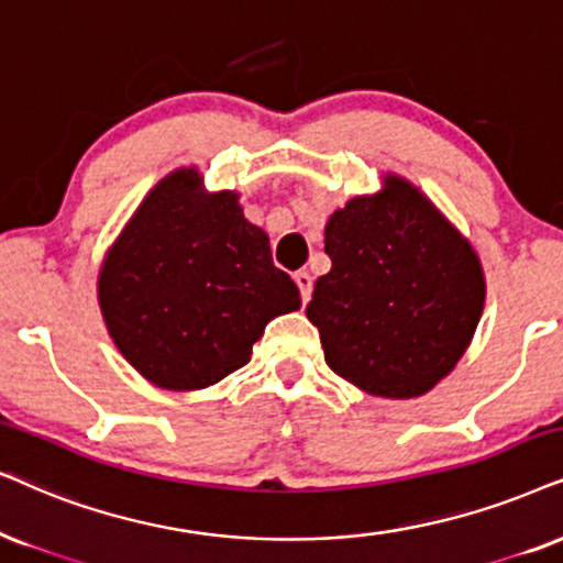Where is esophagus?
<instances>
[{
	"label": "esophagus",
	"instance_id": "1",
	"mask_svg": "<svg viewBox=\"0 0 563 563\" xmlns=\"http://www.w3.org/2000/svg\"><path fill=\"white\" fill-rule=\"evenodd\" d=\"M294 280H296L298 290H301V298L306 303V301H309V296H311V288H314V277L306 273V269H298V273L294 275Z\"/></svg>",
	"mask_w": 563,
	"mask_h": 563
}]
</instances>
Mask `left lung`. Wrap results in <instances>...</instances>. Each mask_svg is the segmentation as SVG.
Instances as JSON below:
<instances>
[{
  "mask_svg": "<svg viewBox=\"0 0 563 563\" xmlns=\"http://www.w3.org/2000/svg\"><path fill=\"white\" fill-rule=\"evenodd\" d=\"M332 269L314 283L306 317L324 361L368 395L408 400L444 379L483 314L481 262L416 187L355 197L327 220Z\"/></svg>",
  "mask_w": 563,
  "mask_h": 563,
  "instance_id": "left-lung-1",
  "label": "left lung"
}]
</instances>
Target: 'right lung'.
<instances>
[{
    "label": "right lung",
    "instance_id": "add662e5",
    "mask_svg": "<svg viewBox=\"0 0 563 563\" xmlns=\"http://www.w3.org/2000/svg\"><path fill=\"white\" fill-rule=\"evenodd\" d=\"M113 343L163 389L210 387L249 364L269 319L301 306L267 233L233 191L205 195L181 168L140 205L98 277Z\"/></svg>",
    "mask_w": 563,
    "mask_h": 563
}]
</instances>
